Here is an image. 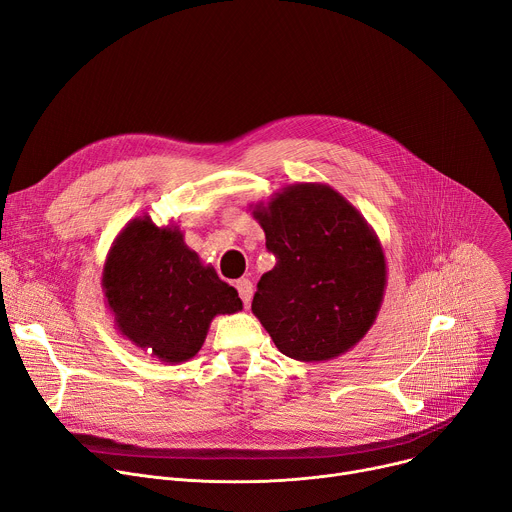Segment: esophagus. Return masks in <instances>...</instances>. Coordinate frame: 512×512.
Masks as SVG:
<instances>
[{
    "mask_svg": "<svg viewBox=\"0 0 512 512\" xmlns=\"http://www.w3.org/2000/svg\"><path fill=\"white\" fill-rule=\"evenodd\" d=\"M235 289H238V293H240V297H242L244 305H248V303L252 301V293H254L252 281H248V279H240V281H235Z\"/></svg>",
    "mask_w": 512,
    "mask_h": 512,
    "instance_id": "esophagus-1",
    "label": "esophagus"
}]
</instances>
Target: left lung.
<instances>
[{"label":"left lung","instance_id":"8db88e82","mask_svg":"<svg viewBox=\"0 0 512 512\" xmlns=\"http://www.w3.org/2000/svg\"><path fill=\"white\" fill-rule=\"evenodd\" d=\"M277 266L252 301L272 342L301 363L330 361L355 346L381 309L387 266L367 219L320 182L289 184L250 205Z\"/></svg>","mask_w":512,"mask_h":512}]
</instances>
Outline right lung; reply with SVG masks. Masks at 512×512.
Listing matches in <instances>:
<instances>
[{"instance_id":"obj_1","label":"right lung","mask_w":512,"mask_h":512,"mask_svg":"<svg viewBox=\"0 0 512 512\" xmlns=\"http://www.w3.org/2000/svg\"><path fill=\"white\" fill-rule=\"evenodd\" d=\"M114 326L157 361L178 365L201 350L215 316L242 309L238 291L184 244L170 223L131 219L116 235L102 270Z\"/></svg>"}]
</instances>
